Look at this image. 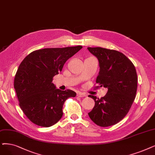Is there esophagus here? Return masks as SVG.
<instances>
[{
	"mask_svg": "<svg viewBox=\"0 0 155 155\" xmlns=\"http://www.w3.org/2000/svg\"><path fill=\"white\" fill-rule=\"evenodd\" d=\"M77 96L79 97H86L87 95H86V94H84V93H82V92L79 91V92H78Z\"/></svg>",
	"mask_w": 155,
	"mask_h": 155,
	"instance_id": "obj_1",
	"label": "esophagus"
}]
</instances>
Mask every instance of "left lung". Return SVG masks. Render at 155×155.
<instances>
[{
  "mask_svg": "<svg viewBox=\"0 0 155 155\" xmlns=\"http://www.w3.org/2000/svg\"><path fill=\"white\" fill-rule=\"evenodd\" d=\"M98 60V87L107 89L101 98L89 95L95 106L88 113L96 125L107 127L123 119L134 101L137 88V76L135 66L125 54L116 50L101 47L88 48Z\"/></svg>",
  "mask_w": 155,
  "mask_h": 155,
  "instance_id": "1",
  "label": "left lung"
}]
</instances>
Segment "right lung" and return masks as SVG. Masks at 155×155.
Returning a JSON list of instances; mask_svg holds the SVG:
<instances>
[{"label": "right lung", "instance_id": "obj_1", "mask_svg": "<svg viewBox=\"0 0 155 155\" xmlns=\"http://www.w3.org/2000/svg\"><path fill=\"white\" fill-rule=\"evenodd\" d=\"M81 46L36 50L21 61L15 78L14 87L20 107L34 124L49 127L62 117L63 106L76 93L57 89L53 78L61 72L66 61Z\"/></svg>", "mask_w": 155, "mask_h": 155}]
</instances>
